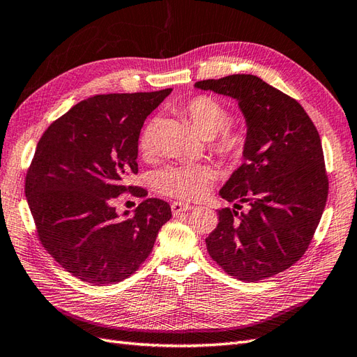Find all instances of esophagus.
<instances>
[{
    "label": "esophagus",
    "mask_w": 357,
    "mask_h": 357,
    "mask_svg": "<svg viewBox=\"0 0 357 357\" xmlns=\"http://www.w3.org/2000/svg\"><path fill=\"white\" fill-rule=\"evenodd\" d=\"M192 208H195V206L190 205V203H184V202H173L172 203L173 215H179V213H182V212H188Z\"/></svg>",
    "instance_id": "1"
}]
</instances>
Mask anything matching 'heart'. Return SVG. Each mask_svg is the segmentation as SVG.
Listing matches in <instances>:
<instances>
[{"instance_id": "b5f03b06", "label": "heart", "mask_w": 357, "mask_h": 357, "mask_svg": "<svg viewBox=\"0 0 357 357\" xmlns=\"http://www.w3.org/2000/svg\"><path fill=\"white\" fill-rule=\"evenodd\" d=\"M190 124L197 133L212 137V146L224 155H238L242 151L245 137L241 131L224 130L229 124V112L217 100L206 96L192 98L181 109ZM151 126L145 127L139 139L140 149L146 152L151 148ZM213 173L203 165H181L169 166L158 172L157 187L165 195L192 200L205 196L212 184Z\"/></svg>"}]
</instances>
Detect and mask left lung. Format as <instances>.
I'll use <instances>...</instances> for the list:
<instances>
[{
	"mask_svg": "<svg viewBox=\"0 0 357 357\" xmlns=\"http://www.w3.org/2000/svg\"><path fill=\"white\" fill-rule=\"evenodd\" d=\"M195 88L235 100L247 126L243 162L218 192L233 208L218 211L208 251L238 280L273 277L303 256L328 199L317 128L296 100L257 76L200 80ZM243 202L249 211L238 213Z\"/></svg>",
	"mask_w": 357,
	"mask_h": 357,
	"instance_id": "8db88e82",
	"label": "left lung"
}]
</instances>
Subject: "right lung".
Wrapping results in <instances>:
<instances>
[{
	"label": "right lung",
	"instance_id": "add662e5",
	"mask_svg": "<svg viewBox=\"0 0 357 357\" xmlns=\"http://www.w3.org/2000/svg\"><path fill=\"white\" fill-rule=\"evenodd\" d=\"M170 93L94 96L38 140L25 181L28 205L43 247L79 280L103 286L130 277L172 218L169 203L160 199L142 202L133 217L112 205L130 173H137L146 116Z\"/></svg>",
	"mask_w": 357,
	"mask_h": 357
}]
</instances>
